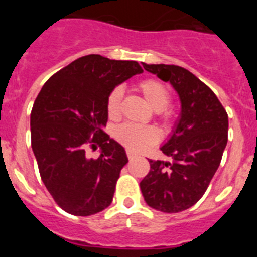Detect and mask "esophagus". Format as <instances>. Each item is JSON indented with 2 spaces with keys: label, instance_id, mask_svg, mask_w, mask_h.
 <instances>
[{
  "label": "esophagus",
  "instance_id": "esophagus-1",
  "mask_svg": "<svg viewBox=\"0 0 257 257\" xmlns=\"http://www.w3.org/2000/svg\"><path fill=\"white\" fill-rule=\"evenodd\" d=\"M126 153H127V157H128V160H134V158H135V157H136V154L133 153V152H131V151H127Z\"/></svg>",
  "mask_w": 257,
  "mask_h": 257
}]
</instances>
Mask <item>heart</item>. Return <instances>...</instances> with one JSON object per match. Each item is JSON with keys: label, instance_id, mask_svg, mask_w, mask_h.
Segmentation results:
<instances>
[{"label": "heart", "instance_id": "1", "mask_svg": "<svg viewBox=\"0 0 257 257\" xmlns=\"http://www.w3.org/2000/svg\"><path fill=\"white\" fill-rule=\"evenodd\" d=\"M139 90L147 103L156 110L161 112L170 103L169 88L157 79H144L139 83ZM123 88L115 87L106 99V112L109 118H117L121 109ZM114 138L126 148L134 152H142L158 140V133L152 126H142L136 123L119 124L114 130Z\"/></svg>", "mask_w": 257, "mask_h": 257}]
</instances>
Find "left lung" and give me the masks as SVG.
Here are the masks:
<instances>
[{"mask_svg": "<svg viewBox=\"0 0 257 257\" xmlns=\"http://www.w3.org/2000/svg\"><path fill=\"white\" fill-rule=\"evenodd\" d=\"M143 67L171 83L181 110L161 147L172 162L149 161L151 170L140 189L154 210L180 212L202 198L220 166L228 143V114L212 90L185 68L145 63Z\"/></svg>", "mask_w": 257, "mask_h": 257, "instance_id": "left-lung-1", "label": "left lung"}]
</instances>
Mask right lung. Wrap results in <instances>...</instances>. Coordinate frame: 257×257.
Wrapping results in <instances>:
<instances>
[{
    "label": "right lung",
    "mask_w": 257,
    "mask_h": 257,
    "mask_svg": "<svg viewBox=\"0 0 257 257\" xmlns=\"http://www.w3.org/2000/svg\"><path fill=\"white\" fill-rule=\"evenodd\" d=\"M140 73L136 61L91 54L56 72L41 88L31 113L32 149L45 187L65 212L90 216L112 203L128 160L104 131L106 99L115 86ZM88 142L101 144L97 160L85 157Z\"/></svg>",
    "instance_id": "right-lung-1"
}]
</instances>
